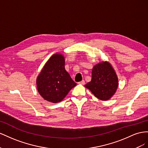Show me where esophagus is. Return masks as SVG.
Listing matches in <instances>:
<instances>
[{"mask_svg":"<svg viewBox=\"0 0 148 148\" xmlns=\"http://www.w3.org/2000/svg\"><path fill=\"white\" fill-rule=\"evenodd\" d=\"M79 84H82V85H84V84H85V81H84V80H82V81H81V82H79Z\"/></svg>","mask_w":148,"mask_h":148,"instance_id":"34e87169","label":"esophagus"}]
</instances>
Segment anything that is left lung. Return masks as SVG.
<instances>
[{
  "label": "left lung",
  "mask_w": 148,
  "mask_h": 148,
  "mask_svg": "<svg viewBox=\"0 0 148 148\" xmlns=\"http://www.w3.org/2000/svg\"><path fill=\"white\" fill-rule=\"evenodd\" d=\"M85 87L101 100L111 99L119 87V79L110 63L102 61L95 65L92 71L91 81Z\"/></svg>",
  "instance_id": "left-lung-1"
}]
</instances>
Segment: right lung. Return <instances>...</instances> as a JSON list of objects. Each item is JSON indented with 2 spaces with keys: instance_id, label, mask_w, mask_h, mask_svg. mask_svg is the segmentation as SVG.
<instances>
[{
  "instance_id": "right-lung-1",
  "label": "right lung",
  "mask_w": 148,
  "mask_h": 148,
  "mask_svg": "<svg viewBox=\"0 0 148 148\" xmlns=\"http://www.w3.org/2000/svg\"><path fill=\"white\" fill-rule=\"evenodd\" d=\"M77 85L65 69V58L55 53L45 63L36 78L38 92L45 100L60 102Z\"/></svg>"
}]
</instances>
